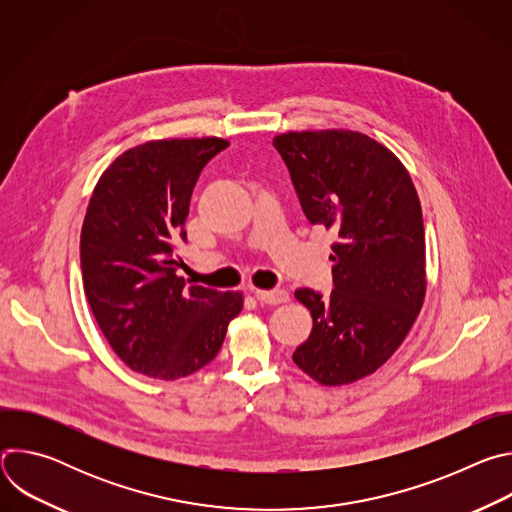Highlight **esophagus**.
<instances>
[{
    "mask_svg": "<svg viewBox=\"0 0 512 512\" xmlns=\"http://www.w3.org/2000/svg\"><path fill=\"white\" fill-rule=\"evenodd\" d=\"M255 298L261 304L277 306V304H285L289 300V294L285 289H255Z\"/></svg>",
    "mask_w": 512,
    "mask_h": 512,
    "instance_id": "1",
    "label": "esophagus"
}]
</instances>
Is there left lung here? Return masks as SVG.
<instances>
[{
	"label": "left lung",
	"instance_id": "1",
	"mask_svg": "<svg viewBox=\"0 0 512 512\" xmlns=\"http://www.w3.org/2000/svg\"><path fill=\"white\" fill-rule=\"evenodd\" d=\"M273 145L308 221L336 235L332 294L296 291L314 326L294 362L324 387L350 385L383 367L421 312L419 196L403 162L360 131H285Z\"/></svg>",
	"mask_w": 512,
	"mask_h": 512
}]
</instances>
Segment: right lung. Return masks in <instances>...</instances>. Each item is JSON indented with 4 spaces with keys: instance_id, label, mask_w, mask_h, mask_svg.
Masks as SVG:
<instances>
[{
    "instance_id": "obj_1",
    "label": "right lung",
    "mask_w": 512,
    "mask_h": 512,
    "mask_svg": "<svg viewBox=\"0 0 512 512\" xmlns=\"http://www.w3.org/2000/svg\"><path fill=\"white\" fill-rule=\"evenodd\" d=\"M223 137H170L123 152L99 178L81 231L83 285L91 312L135 373L176 381L200 371L243 310L241 291L186 287L176 241L202 168Z\"/></svg>"
}]
</instances>
